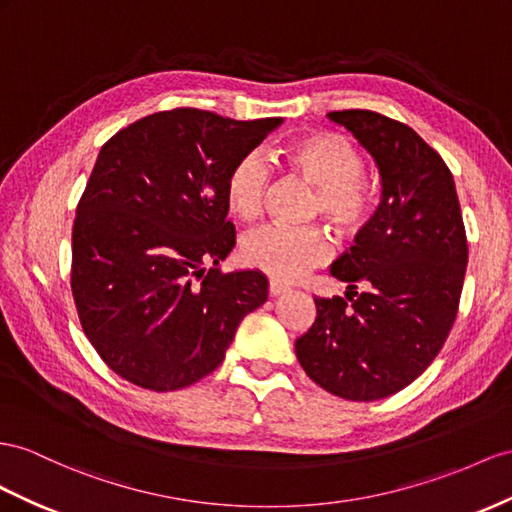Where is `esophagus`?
Here are the masks:
<instances>
[{"mask_svg": "<svg viewBox=\"0 0 512 512\" xmlns=\"http://www.w3.org/2000/svg\"><path fill=\"white\" fill-rule=\"evenodd\" d=\"M268 292H270V296H279V294L287 292V287L283 283H279V281H270L268 283Z\"/></svg>", "mask_w": 512, "mask_h": 512, "instance_id": "esophagus-1", "label": "esophagus"}]
</instances>
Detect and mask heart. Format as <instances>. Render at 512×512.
I'll use <instances>...</instances> for the list:
<instances>
[{"label":"heart","instance_id":"obj_1","mask_svg":"<svg viewBox=\"0 0 512 512\" xmlns=\"http://www.w3.org/2000/svg\"><path fill=\"white\" fill-rule=\"evenodd\" d=\"M281 164L318 190L316 212L337 229L357 231L370 218L372 190L363 179V157L337 131H309L281 149ZM270 166L259 153H246L229 170L225 199L235 218L251 222L264 212L270 190ZM331 242L322 229L268 227L248 235L242 257L274 281L290 283L322 264Z\"/></svg>","mask_w":512,"mask_h":512}]
</instances>
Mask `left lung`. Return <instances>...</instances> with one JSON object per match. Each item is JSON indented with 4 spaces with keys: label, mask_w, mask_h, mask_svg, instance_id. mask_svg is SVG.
I'll return each mask as SVG.
<instances>
[{
    "label": "left lung",
    "mask_w": 512,
    "mask_h": 512,
    "mask_svg": "<svg viewBox=\"0 0 512 512\" xmlns=\"http://www.w3.org/2000/svg\"><path fill=\"white\" fill-rule=\"evenodd\" d=\"M329 119L372 155L381 203L331 266L346 298H313L318 316L296 339V357L333 396L372 402L439 355L461 300L467 238L450 168L409 125L370 110Z\"/></svg>",
    "instance_id": "1"
}]
</instances>
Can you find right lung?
<instances>
[{"label": "right lung", "mask_w": 512, "mask_h": 512, "mask_svg": "<svg viewBox=\"0 0 512 512\" xmlns=\"http://www.w3.org/2000/svg\"><path fill=\"white\" fill-rule=\"evenodd\" d=\"M281 123L177 108L101 147L77 205L71 290L90 344L125 381L153 391L201 381L266 303L264 274L216 266L235 246L229 170Z\"/></svg>", "instance_id": "1"}]
</instances>
